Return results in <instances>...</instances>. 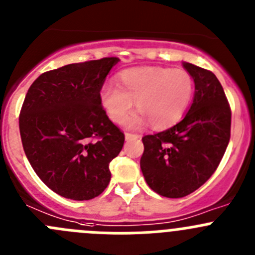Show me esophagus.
Returning <instances> with one entry per match:
<instances>
[{"label":"esophagus","mask_w":255,"mask_h":255,"mask_svg":"<svg viewBox=\"0 0 255 255\" xmlns=\"http://www.w3.org/2000/svg\"><path fill=\"white\" fill-rule=\"evenodd\" d=\"M125 139H126V140H135V139H139V135L131 134V132H125Z\"/></svg>","instance_id":"esophagus-1"}]
</instances>
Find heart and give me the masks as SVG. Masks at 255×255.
Listing matches in <instances>:
<instances>
[{"label":"heart","instance_id":"1","mask_svg":"<svg viewBox=\"0 0 255 255\" xmlns=\"http://www.w3.org/2000/svg\"><path fill=\"white\" fill-rule=\"evenodd\" d=\"M194 94V80L185 70L159 66L132 67L118 75V87L108 85L100 103L115 124L126 120L135 103L130 126L150 123L156 130L166 129L180 120Z\"/></svg>","mask_w":255,"mask_h":255}]
</instances>
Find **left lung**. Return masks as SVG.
<instances>
[{
    "label": "left lung",
    "instance_id": "1",
    "mask_svg": "<svg viewBox=\"0 0 255 255\" xmlns=\"http://www.w3.org/2000/svg\"><path fill=\"white\" fill-rule=\"evenodd\" d=\"M183 66L195 84L188 114L170 129L142 137V175L166 198L200 188L217 170L230 139L232 110L219 80L209 70L189 62Z\"/></svg>",
    "mask_w": 255,
    "mask_h": 255
}]
</instances>
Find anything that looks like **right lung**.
Returning a JSON list of instances; mask_svg holds the SVG:
<instances>
[{
    "label": "right lung",
    "instance_id": "obj_1",
    "mask_svg": "<svg viewBox=\"0 0 255 255\" xmlns=\"http://www.w3.org/2000/svg\"><path fill=\"white\" fill-rule=\"evenodd\" d=\"M119 61L104 57L43 72L26 94L18 119L23 150L38 178L64 198L90 200L110 183L109 164L125 135L106 115L100 91Z\"/></svg>",
    "mask_w": 255,
    "mask_h": 255
}]
</instances>
